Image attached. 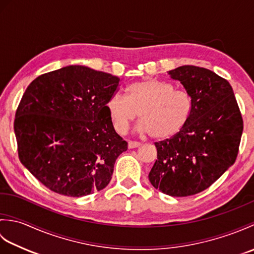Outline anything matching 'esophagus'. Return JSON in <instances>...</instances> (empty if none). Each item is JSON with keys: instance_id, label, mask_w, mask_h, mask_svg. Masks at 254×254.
<instances>
[{"instance_id": "34e87169", "label": "esophagus", "mask_w": 254, "mask_h": 254, "mask_svg": "<svg viewBox=\"0 0 254 254\" xmlns=\"http://www.w3.org/2000/svg\"><path fill=\"white\" fill-rule=\"evenodd\" d=\"M127 146L128 148H136L138 146H141V143L139 142H133V141H130L127 143Z\"/></svg>"}]
</instances>
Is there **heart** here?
Masks as SVG:
<instances>
[{"instance_id":"1","label":"heart","mask_w":254,"mask_h":254,"mask_svg":"<svg viewBox=\"0 0 254 254\" xmlns=\"http://www.w3.org/2000/svg\"><path fill=\"white\" fill-rule=\"evenodd\" d=\"M107 111L118 133H126L139 117V128L156 139H165L180 132L192 112L187 91L157 78H145L127 86L126 97L112 96Z\"/></svg>"}]
</instances>
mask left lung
<instances>
[{"label":"left lung","mask_w":254,"mask_h":254,"mask_svg":"<svg viewBox=\"0 0 254 254\" xmlns=\"http://www.w3.org/2000/svg\"><path fill=\"white\" fill-rule=\"evenodd\" d=\"M190 95L192 112L180 132L156 142L148 178L171 196L206 190L236 161L244 120L228 80L207 68L183 65L168 72Z\"/></svg>","instance_id":"1"}]
</instances>
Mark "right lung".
<instances>
[{
    "instance_id": "add662e5",
    "label": "right lung",
    "mask_w": 254,
    "mask_h": 254,
    "mask_svg": "<svg viewBox=\"0 0 254 254\" xmlns=\"http://www.w3.org/2000/svg\"><path fill=\"white\" fill-rule=\"evenodd\" d=\"M120 78L82 65L42 74L27 87L14 131L20 163L51 191L80 197L108 186L127 143L106 105Z\"/></svg>"
}]
</instances>
